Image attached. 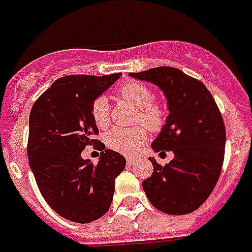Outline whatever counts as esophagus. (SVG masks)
<instances>
[{"label": "esophagus", "instance_id": "1", "mask_svg": "<svg viewBox=\"0 0 252 252\" xmlns=\"http://www.w3.org/2000/svg\"><path fill=\"white\" fill-rule=\"evenodd\" d=\"M134 162H136V159H134V158H130V157L126 158V163H128L129 166L134 165Z\"/></svg>", "mask_w": 252, "mask_h": 252}]
</instances>
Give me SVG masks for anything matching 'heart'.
I'll return each mask as SVG.
<instances>
[{"mask_svg": "<svg viewBox=\"0 0 252 252\" xmlns=\"http://www.w3.org/2000/svg\"><path fill=\"white\" fill-rule=\"evenodd\" d=\"M119 93L123 99L138 108L137 122L144 123L152 130L161 129L166 120V108L161 103L152 102L154 95L149 87L137 81H130L124 85ZM91 115L99 128H104L110 123V104L104 95L95 99L91 107ZM146 140L148 134L141 126H115L106 134L107 145L111 149L124 154L136 153L140 146L145 144Z\"/></svg>", "mask_w": 252, "mask_h": 252, "instance_id": "b5f03b06", "label": "heart"}]
</instances>
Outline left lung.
I'll return each mask as SVG.
<instances>
[{
    "label": "left lung",
    "instance_id": "8db88e82",
    "mask_svg": "<svg viewBox=\"0 0 252 252\" xmlns=\"http://www.w3.org/2000/svg\"><path fill=\"white\" fill-rule=\"evenodd\" d=\"M129 76L154 84L166 96L168 116L152 148L174 153L165 166L149 158L153 175L142 188L158 211L191 213L209 197L222 168L226 133L219 107L201 81L179 69L159 66Z\"/></svg>",
    "mask_w": 252,
    "mask_h": 252
}]
</instances>
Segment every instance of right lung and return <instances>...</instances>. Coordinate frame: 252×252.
<instances>
[{
	"mask_svg": "<svg viewBox=\"0 0 252 252\" xmlns=\"http://www.w3.org/2000/svg\"><path fill=\"white\" fill-rule=\"evenodd\" d=\"M122 73L94 77H63L39 96L29 120L30 167L49 207L61 217L78 223L106 215L115 192V179L126 158L106 146L98 134L91 107ZM87 145L101 150L98 164L80 156Z\"/></svg>",
	"mask_w": 252,
	"mask_h": 252,
	"instance_id": "obj_1",
	"label": "right lung"
}]
</instances>
